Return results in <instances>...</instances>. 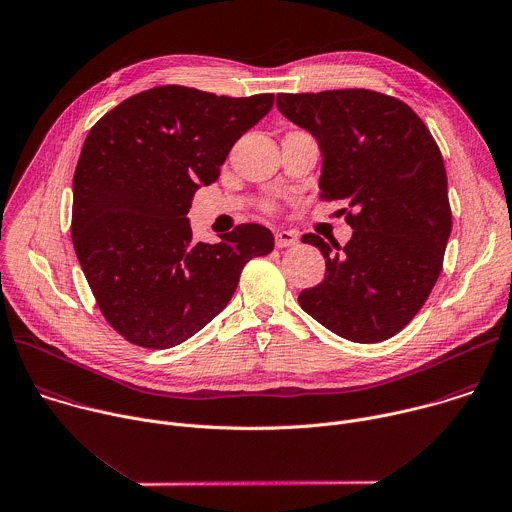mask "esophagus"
I'll use <instances>...</instances> for the list:
<instances>
[{"instance_id":"34e87169","label":"esophagus","mask_w":512,"mask_h":512,"mask_svg":"<svg viewBox=\"0 0 512 512\" xmlns=\"http://www.w3.org/2000/svg\"><path fill=\"white\" fill-rule=\"evenodd\" d=\"M299 241L297 233L291 231V229H281L275 233V245L281 249V247H293L295 243Z\"/></svg>"}]
</instances>
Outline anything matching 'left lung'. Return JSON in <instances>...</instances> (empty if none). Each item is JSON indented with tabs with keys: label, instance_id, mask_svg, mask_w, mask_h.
<instances>
[{
	"label": "left lung",
	"instance_id": "1",
	"mask_svg": "<svg viewBox=\"0 0 512 512\" xmlns=\"http://www.w3.org/2000/svg\"><path fill=\"white\" fill-rule=\"evenodd\" d=\"M277 108L319 144L321 197L354 209L344 247L301 237L321 251L325 277L299 305L350 342H384L412 321L442 271L452 231L442 154L418 114L380 92L277 94Z\"/></svg>",
	"mask_w": 512,
	"mask_h": 512
}]
</instances>
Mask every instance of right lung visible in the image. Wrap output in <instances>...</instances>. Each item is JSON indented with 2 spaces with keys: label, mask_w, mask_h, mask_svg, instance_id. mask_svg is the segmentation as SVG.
Here are the masks:
<instances>
[{
  "label": "right lung",
  "mask_w": 512,
  "mask_h": 512,
  "mask_svg": "<svg viewBox=\"0 0 512 512\" xmlns=\"http://www.w3.org/2000/svg\"><path fill=\"white\" fill-rule=\"evenodd\" d=\"M273 94L229 98L158 86L120 102L88 132L74 173L72 243L106 321L130 344L175 348L231 301L241 271L273 251L245 223L195 243L187 213L219 179L233 144Z\"/></svg>",
  "instance_id": "1"
}]
</instances>
